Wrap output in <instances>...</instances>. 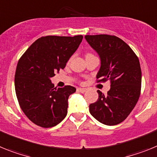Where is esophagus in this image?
Wrapping results in <instances>:
<instances>
[{
    "mask_svg": "<svg viewBox=\"0 0 157 157\" xmlns=\"http://www.w3.org/2000/svg\"><path fill=\"white\" fill-rule=\"evenodd\" d=\"M77 91L79 92H81V93H84V92H87V88H77Z\"/></svg>",
    "mask_w": 157,
    "mask_h": 157,
    "instance_id": "1",
    "label": "esophagus"
}]
</instances>
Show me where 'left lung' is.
<instances>
[{
    "label": "left lung",
    "mask_w": 157,
    "mask_h": 157,
    "mask_svg": "<svg viewBox=\"0 0 157 157\" xmlns=\"http://www.w3.org/2000/svg\"><path fill=\"white\" fill-rule=\"evenodd\" d=\"M84 38L100 58L97 82H111L106 95L98 90L99 98L89 105V111L99 122L114 126L127 118L140 96L141 70L138 58L123 40L114 35Z\"/></svg>",
    "instance_id": "1"
}]
</instances>
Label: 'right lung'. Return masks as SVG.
I'll use <instances>...</instances> for the list:
<instances>
[{
    "mask_svg": "<svg viewBox=\"0 0 157 157\" xmlns=\"http://www.w3.org/2000/svg\"><path fill=\"white\" fill-rule=\"evenodd\" d=\"M82 39V35L41 37L19 60L15 74L16 96L22 111L37 126L53 127L66 116L68 99L76 88L70 85L56 88L50 78L65 67Z\"/></svg>",
    "mask_w": 157,
    "mask_h": 157,
    "instance_id": "right-lung-1",
    "label": "right lung"
}]
</instances>
